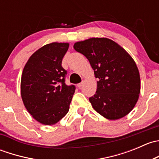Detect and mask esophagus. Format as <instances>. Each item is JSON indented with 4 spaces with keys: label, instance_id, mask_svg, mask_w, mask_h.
Returning a JSON list of instances; mask_svg holds the SVG:
<instances>
[{
    "label": "esophagus",
    "instance_id": "1",
    "mask_svg": "<svg viewBox=\"0 0 159 159\" xmlns=\"http://www.w3.org/2000/svg\"><path fill=\"white\" fill-rule=\"evenodd\" d=\"M83 84H84V81H82V82H81V83H79V84H78V88H81V87H82Z\"/></svg>",
    "mask_w": 159,
    "mask_h": 159
}]
</instances>
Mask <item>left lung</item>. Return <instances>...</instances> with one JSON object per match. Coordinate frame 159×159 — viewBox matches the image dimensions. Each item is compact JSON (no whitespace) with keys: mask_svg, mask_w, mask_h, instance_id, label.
<instances>
[{"mask_svg":"<svg viewBox=\"0 0 159 159\" xmlns=\"http://www.w3.org/2000/svg\"><path fill=\"white\" fill-rule=\"evenodd\" d=\"M93 68L97 91L89 98L93 108L109 120L123 118L133 109L141 89L135 62L123 48L106 38H91L74 44Z\"/></svg>","mask_w":159,"mask_h":159,"instance_id":"1","label":"left lung"}]
</instances>
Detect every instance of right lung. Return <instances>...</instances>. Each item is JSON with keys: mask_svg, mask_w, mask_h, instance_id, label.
<instances>
[{"mask_svg": "<svg viewBox=\"0 0 159 159\" xmlns=\"http://www.w3.org/2000/svg\"><path fill=\"white\" fill-rule=\"evenodd\" d=\"M68 43L53 42L35 51L24 68L20 94L25 108L34 118L51 125L69 111L75 85L65 84L67 70L61 66Z\"/></svg>", "mask_w": 159, "mask_h": 159, "instance_id": "obj_1", "label": "right lung"}]
</instances>
